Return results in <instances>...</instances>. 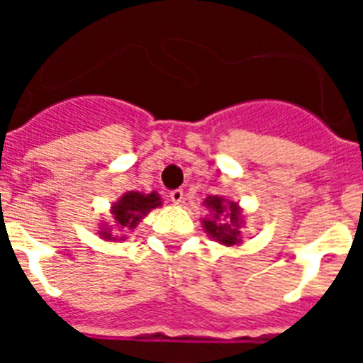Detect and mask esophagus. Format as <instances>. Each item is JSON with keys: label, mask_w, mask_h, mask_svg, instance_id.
Returning a JSON list of instances; mask_svg holds the SVG:
<instances>
[{"label": "esophagus", "mask_w": 363, "mask_h": 363, "mask_svg": "<svg viewBox=\"0 0 363 363\" xmlns=\"http://www.w3.org/2000/svg\"><path fill=\"white\" fill-rule=\"evenodd\" d=\"M169 198H171V201L174 205L182 203V200H184V191H182V189H176V191H171V192H169Z\"/></svg>", "instance_id": "1"}]
</instances>
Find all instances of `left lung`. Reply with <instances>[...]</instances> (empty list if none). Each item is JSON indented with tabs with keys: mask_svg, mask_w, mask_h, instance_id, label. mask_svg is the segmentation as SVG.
<instances>
[{
	"mask_svg": "<svg viewBox=\"0 0 363 363\" xmlns=\"http://www.w3.org/2000/svg\"><path fill=\"white\" fill-rule=\"evenodd\" d=\"M209 214L201 218V227L209 238L225 247L242 245V229L245 227V214L238 201L227 196H207L203 200Z\"/></svg>",
	"mask_w": 363,
	"mask_h": 363,
	"instance_id": "left-lung-1",
	"label": "left lung"
}]
</instances>
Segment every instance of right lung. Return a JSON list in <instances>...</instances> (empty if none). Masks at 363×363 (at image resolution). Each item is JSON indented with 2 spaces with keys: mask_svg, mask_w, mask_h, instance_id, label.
I'll return each mask as SVG.
<instances>
[{
  "mask_svg": "<svg viewBox=\"0 0 363 363\" xmlns=\"http://www.w3.org/2000/svg\"><path fill=\"white\" fill-rule=\"evenodd\" d=\"M162 207V198L156 191L123 192L116 201L111 203V218L99 220L98 236L105 242L123 243L129 240V234L138 227V223L147 216L152 209Z\"/></svg>",
  "mask_w": 363,
  "mask_h": 363,
  "instance_id": "right-lung-1",
  "label": "right lung"
}]
</instances>
